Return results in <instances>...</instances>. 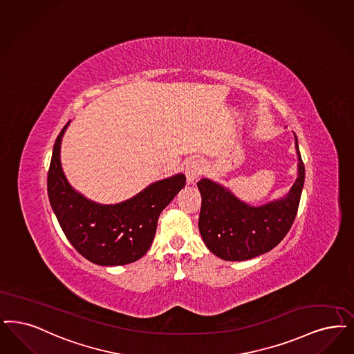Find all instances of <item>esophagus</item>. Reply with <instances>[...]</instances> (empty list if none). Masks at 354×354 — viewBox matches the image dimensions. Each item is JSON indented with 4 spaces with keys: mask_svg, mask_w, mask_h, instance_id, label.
<instances>
[{
    "mask_svg": "<svg viewBox=\"0 0 354 354\" xmlns=\"http://www.w3.org/2000/svg\"><path fill=\"white\" fill-rule=\"evenodd\" d=\"M204 171V165L201 160L194 159L189 160L185 166V176H187V182L188 183H194L198 176L203 174Z\"/></svg>",
    "mask_w": 354,
    "mask_h": 354,
    "instance_id": "1",
    "label": "esophagus"
}]
</instances>
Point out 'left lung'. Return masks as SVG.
I'll return each mask as SVG.
<instances>
[{
    "mask_svg": "<svg viewBox=\"0 0 354 354\" xmlns=\"http://www.w3.org/2000/svg\"><path fill=\"white\" fill-rule=\"evenodd\" d=\"M297 182L278 201L250 207L209 179L198 182L201 194L198 230L207 248L225 261H245L268 253L292 227L304 184V163L299 146Z\"/></svg>",
    "mask_w": 354,
    "mask_h": 354,
    "instance_id": "left-lung-1",
    "label": "left lung"
}]
</instances>
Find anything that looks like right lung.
Masks as SVG:
<instances>
[{"instance_id":"add662e5","label":"right lung","mask_w":354,"mask_h":354,"mask_svg":"<svg viewBox=\"0 0 354 354\" xmlns=\"http://www.w3.org/2000/svg\"><path fill=\"white\" fill-rule=\"evenodd\" d=\"M57 136L47 175L53 211L77 253L100 266H120L146 254L156 236L158 217L185 185L183 174L149 185L141 194L114 205L89 201L67 182L60 166Z\"/></svg>"}]
</instances>
